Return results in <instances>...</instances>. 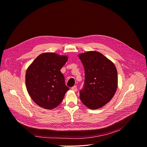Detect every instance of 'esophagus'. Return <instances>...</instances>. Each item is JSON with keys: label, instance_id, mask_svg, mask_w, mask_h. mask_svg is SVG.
<instances>
[{"label": "esophagus", "instance_id": "1", "mask_svg": "<svg viewBox=\"0 0 147 147\" xmlns=\"http://www.w3.org/2000/svg\"><path fill=\"white\" fill-rule=\"evenodd\" d=\"M71 90H73L74 91H77V86H74L73 87H71Z\"/></svg>", "mask_w": 147, "mask_h": 147}]
</instances>
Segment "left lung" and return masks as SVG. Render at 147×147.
Wrapping results in <instances>:
<instances>
[{
	"instance_id": "1",
	"label": "left lung",
	"mask_w": 147,
	"mask_h": 147,
	"mask_svg": "<svg viewBox=\"0 0 147 147\" xmlns=\"http://www.w3.org/2000/svg\"><path fill=\"white\" fill-rule=\"evenodd\" d=\"M78 56L85 71L84 83L80 90V98L90 109L101 108L112 99L117 90L115 66L97 51L86 52Z\"/></svg>"
}]
</instances>
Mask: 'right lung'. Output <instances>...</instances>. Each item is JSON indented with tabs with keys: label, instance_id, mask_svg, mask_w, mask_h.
<instances>
[{
	"label": "right lung",
	"instance_id": "1",
	"mask_svg": "<svg viewBox=\"0 0 147 147\" xmlns=\"http://www.w3.org/2000/svg\"><path fill=\"white\" fill-rule=\"evenodd\" d=\"M68 57L56 53L39 55L26 73V86L32 99L45 109H53L62 101L69 88L60 70Z\"/></svg>",
	"mask_w": 147,
	"mask_h": 147
}]
</instances>
